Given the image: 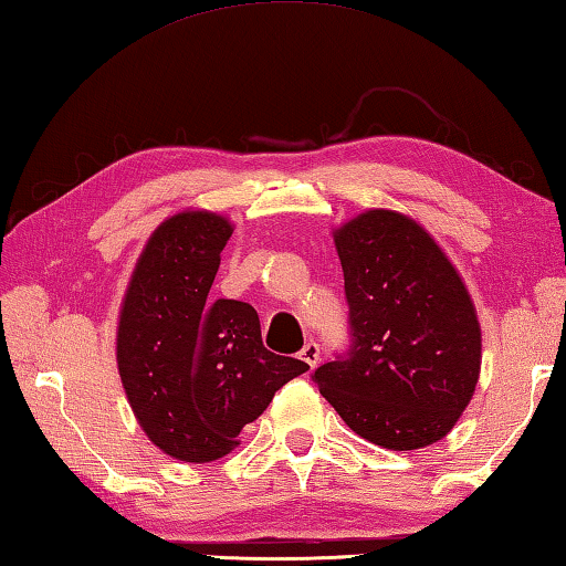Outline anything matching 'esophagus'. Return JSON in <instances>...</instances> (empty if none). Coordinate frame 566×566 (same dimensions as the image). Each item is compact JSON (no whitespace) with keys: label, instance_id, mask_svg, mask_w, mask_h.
Segmentation results:
<instances>
[{"label":"esophagus","instance_id":"1","mask_svg":"<svg viewBox=\"0 0 566 566\" xmlns=\"http://www.w3.org/2000/svg\"><path fill=\"white\" fill-rule=\"evenodd\" d=\"M301 359L305 361V365L315 367L317 359H319V345L315 343V339H311V343H305V347L301 349Z\"/></svg>","mask_w":566,"mask_h":566}]
</instances>
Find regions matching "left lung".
<instances>
[{
	"label": "left lung",
	"mask_w": 566,
	"mask_h": 566,
	"mask_svg": "<svg viewBox=\"0 0 566 566\" xmlns=\"http://www.w3.org/2000/svg\"><path fill=\"white\" fill-rule=\"evenodd\" d=\"M349 345L313 371L361 439L391 451L441 441L471 401L481 325L461 275L419 223L359 214L335 233Z\"/></svg>",
	"instance_id": "left-lung-1"
}]
</instances>
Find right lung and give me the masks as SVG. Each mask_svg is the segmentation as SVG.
<instances>
[{
  "label": "right lung",
  "instance_id": "1",
  "mask_svg": "<svg viewBox=\"0 0 566 566\" xmlns=\"http://www.w3.org/2000/svg\"><path fill=\"white\" fill-rule=\"evenodd\" d=\"M231 223L209 211L167 219L147 241L117 325V369L143 431L167 455L209 463L273 394L311 367L263 347L249 303H209Z\"/></svg>",
  "mask_w": 566,
  "mask_h": 566
}]
</instances>
